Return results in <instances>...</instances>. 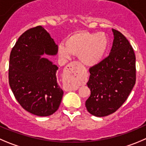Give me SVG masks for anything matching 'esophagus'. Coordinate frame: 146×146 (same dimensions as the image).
Returning <instances> with one entry per match:
<instances>
[{
    "label": "esophagus",
    "instance_id": "esophagus-1",
    "mask_svg": "<svg viewBox=\"0 0 146 146\" xmlns=\"http://www.w3.org/2000/svg\"><path fill=\"white\" fill-rule=\"evenodd\" d=\"M79 64L77 62H73L66 65L67 80L70 82V90H77L82 81V76L78 71Z\"/></svg>",
    "mask_w": 146,
    "mask_h": 146
}]
</instances>
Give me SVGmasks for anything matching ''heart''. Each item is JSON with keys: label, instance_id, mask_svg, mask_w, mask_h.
Segmentation results:
<instances>
[{"label": "heart", "instance_id": "obj_1", "mask_svg": "<svg viewBox=\"0 0 146 146\" xmlns=\"http://www.w3.org/2000/svg\"><path fill=\"white\" fill-rule=\"evenodd\" d=\"M107 47L108 38L105 34L80 32L69 36L65 40L64 46L59 45V53L64 58L69 54H78L83 64L93 66L102 60Z\"/></svg>", "mask_w": 146, "mask_h": 146}]
</instances>
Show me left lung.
I'll return each instance as SVG.
<instances>
[{
	"mask_svg": "<svg viewBox=\"0 0 146 146\" xmlns=\"http://www.w3.org/2000/svg\"><path fill=\"white\" fill-rule=\"evenodd\" d=\"M113 44L109 56L90 68L87 83L91 94L86 100L87 111L104 117L115 112L128 98L136 80L135 55L128 40L112 29Z\"/></svg>",
	"mask_w": 146,
	"mask_h": 146,
	"instance_id": "left-lung-1",
	"label": "left lung"
}]
</instances>
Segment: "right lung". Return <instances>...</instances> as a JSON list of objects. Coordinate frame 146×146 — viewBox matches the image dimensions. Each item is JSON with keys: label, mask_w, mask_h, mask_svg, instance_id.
<instances>
[{"label": "right lung", "mask_w": 146, "mask_h": 146, "mask_svg": "<svg viewBox=\"0 0 146 146\" xmlns=\"http://www.w3.org/2000/svg\"><path fill=\"white\" fill-rule=\"evenodd\" d=\"M57 51L50 34L38 26L19 37L10 54V87L21 106L35 115H51L60 105L64 92L56 80L58 67L41 56Z\"/></svg>", "instance_id": "1"}]
</instances>
